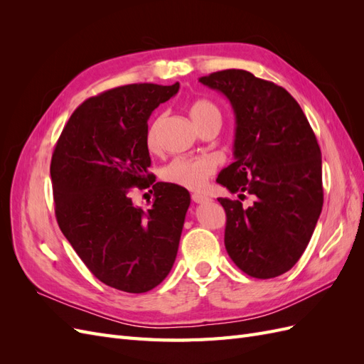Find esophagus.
I'll list each match as a JSON object with an SVG mask.
<instances>
[{"label":"esophagus","instance_id":"34e87169","mask_svg":"<svg viewBox=\"0 0 364 364\" xmlns=\"http://www.w3.org/2000/svg\"><path fill=\"white\" fill-rule=\"evenodd\" d=\"M191 199H193V202H194V203H203V202L209 200L206 196H202V194H193V196H191Z\"/></svg>","mask_w":364,"mask_h":364}]
</instances>
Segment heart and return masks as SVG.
Instances as JSON below:
<instances>
[{"instance_id": "1", "label": "heart", "mask_w": 364, "mask_h": 364, "mask_svg": "<svg viewBox=\"0 0 364 364\" xmlns=\"http://www.w3.org/2000/svg\"><path fill=\"white\" fill-rule=\"evenodd\" d=\"M190 117L197 127L209 123L213 119L222 118L220 109L206 98H199L190 105ZM161 118L155 119L147 130L146 142L150 150H155L158 146V132ZM214 173V164L208 158H176L168 165H165L161 176L165 182L178 185L181 188L190 191H199L206 185L209 176Z\"/></svg>"}]
</instances>
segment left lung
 Listing matches in <instances>:
<instances>
[{"label":"left lung","instance_id":"obj_1","mask_svg":"<svg viewBox=\"0 0 364 364\" xmlns=\"http://www.w3.org/2000/svg\"><path fill=\"white\" fill-rule=\"evenodd\" d=\"M222 92L235 114V161L217 182L240 199L220 197L225 208V246L235 266L252 278L289 272L310 243L323 206L322 153L294 98L282 86L245 70L200 77Z\"/></svg>","mask_w":364,"mask_h":364}]
</instances>
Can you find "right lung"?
I'll list each match as a JSON object with an SVG mask.
<instances>
[{"instance_id": "right-lung-1", "label": "right lung", "mask_w": 364, "mask_h": 364, "mask_svg": "<svg viewBox=\"0 0 364 364\" xmlns=\"http://www.w3.org/2000/svg\"><path fill=\"white\" fill-rule=\"evenodd\" d=\"M179 83H134L87 98L54 147L50 174L62 234L95 278L127 293H146L170 273L190 193L155 182L149 171L147 119L178 94ZM154 185L147 210L131 202L134 186Z\"/></svg>"}]
</instances>
